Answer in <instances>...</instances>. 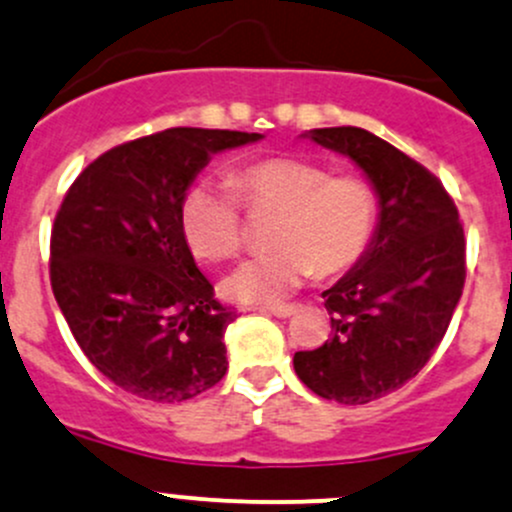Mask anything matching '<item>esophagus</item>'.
<instances>
[{"label":"esophagus","instance_id":"1","mask_svg":"<svg viewBox=\"0 0 512 512\" xmlns=\"http://www.w3.org/2000/svg\"><path fill=\"white\" fill-rule=\"evenodd\" d=\"M262 311H265V314L279 316V319H287V316H292V314H294V311H297V306H294V304H277V306H262Z\"/></svg>","mask_w":512,"mask_h":512}]
</instances>
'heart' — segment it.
I'll return each instance as SVG.
<instances>
[{
    "mask_svg": "<svg viewBox=\"0 0 512 512\" xmlns=\"http://www.w3.org/2000/svg\"><path fill=\"white\" fill-rule=\"evenodd\" d=\"M228 186L201 181L181 203V233L201 260L220 262L242 247V206L272 215V252L245 260L223 279V294L240 304H272L299 287L311 270L333 277L365 255L378 228L373 186L355 174H331L301 157H270L240 166Z\"/></svg>",
    "mask_w": 512,
    "mask_h": 512,
    "instance_id": "b5f03b06",
    "label": "heart"
}]
</instances>
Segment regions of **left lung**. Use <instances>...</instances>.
Wrapping results in <instances>:
<instances>
[{
    "mask_svg": "<svg viewBox=\"0 0 512 512\" xmlns=\"http://www.w3.org/2000/svg\"><path fill=\"white\" fill-rule=\"evenodd\" d=\"M304 137L365 171L380 215L358 265L324 292L331 338L294 353V370L324 400L365 405L400 390L437 351L464 292V225L437 176L368 129Z\"/></svg>",
    "mask_w": 512,
    "mask_h": 512,
    "instance_id": "1",
    "label": "left lung"
}]
</instances>
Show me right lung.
<instances>
[{"instance_id": "obj_1", "label": "right lung", "mask_w": 512, "mask_h": 512, "mask_svg": "<svg viewBox=\"0 0 512 512\" xmlns=\"http://www.w3.org/2000/svg\"><path fill=\"white\" fill-rule=\"evenodd\" d=\"M257 132L171 127L107 149L63 196L51 289L90 363L122 390L184 402L228 370L235 311L215 299L181 233V203L211 154Z\"/></svg>"}]
</instances>
